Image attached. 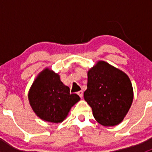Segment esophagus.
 <instances>
[{
    "label": "esophagus",
    "mask_w": 152,
    "mask_h": 152,
    "mask_svg": "<svg viewBox=\"0 0 152 152\" xmlns=\"http://www.w3.org/2000/svg\"><path fill=\"white\" fill-rule=\"evenodd\" d=\"M77 94L79 95V96H80L81 98H82V96H83V91H82V90H80V91L78 92Z\"/></svg>",
    "instance_id": "34e87169"
}]
</instances>
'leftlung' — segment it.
<instances>
[{
  "label": "left lung",
  "mask_w": 152,
  "mask_h": 152,
  "mask_svg": "<svg viewBox=\"0 0 152 152\" xmlns=\"http://www.w3.org/2000/svg\"><path fill=\"white\" fill-rule=\"evenodd\" d=\"M84 99L99 124L113 126L124 120L132 104V85L125 73L99 61L87 73Z\"/></svg>",
  "instance_id": "8db88e82"
}]
</instances>
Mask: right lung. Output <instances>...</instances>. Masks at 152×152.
Masks as SVG:
<instances>
[{"mask_svg": "<svg viewBox=\"0 0 152 152\" xmlns=\"http://www.w3.org/2000/svg\"><path fill=\"white\" fill-rule=\"evenodd\" d=\"M28 100L38 117L45 121L60 123L80 97L75 93L70 94V88L61 82L59 75L46 68L32 84Z\"/></svg>", "mask_w": 152, "mask_h": 152, "instance_id": "obj_1", "label": "right lung"}]
</instances>
